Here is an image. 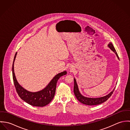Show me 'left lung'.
I'll use <instances>...</instances> for the list:
<instances>
[{
  "label": "left lung",
  "mask_w": 130,
  "mask_h": 130,
  "mask_svg": "<svg viewBox=\"0 0 130 130\" xmlns=\"http://www.w3.org/2000/svg\"><path fill=\"white\" fill-rule=\"evenodd\" d=\"M108 46H109V47H110V48L111 50L112 51H113L115 53V54L116 55V56L118 57V58L119 59V57L118 55L117 54V53L116 52V51L115 47H113V45H112V44L111 43V42H110L109 43ZM115 88L113 89L112 91H111V92L109 94H108V95H107L106 96H103V97L98 98H91L85 97V96H83V95H82V94L79 92L78 88L77 85L76 84V80H75V78H74V95L76 96L77 100L79 102H80V103H82V104H85V105H89V106L97 105L101 104L106 102L111 96V94H112V93L115 90Z\"/></svg>",
  "instance_id": "8db88e82"
}]
</instances>
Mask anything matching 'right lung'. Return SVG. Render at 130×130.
I'll return each instance as SVG.
<instances>
[{
  "mask_svg": "<svg viewBox=\"0 0 130 130\" xmlns=\"http://www.w3.org/2000/svg\"><path fill=\"white\" fill-rule=\"evenodd\" d=\"M16 53L12 64V76L17 92L19 97L26 103L35 107H44L48 105L53 99L56 93V83L62 75L67 74L66 71L62 72L55 75L47 86L43 90L37 92H30L22 88L18 82L14 72V62L17 56Z\"/></svg>",
  "mask_w": 130,
  "mask_h": 130,
  "instance_id": "add662e5",
  "label": "right lung"
}]
</instances>
